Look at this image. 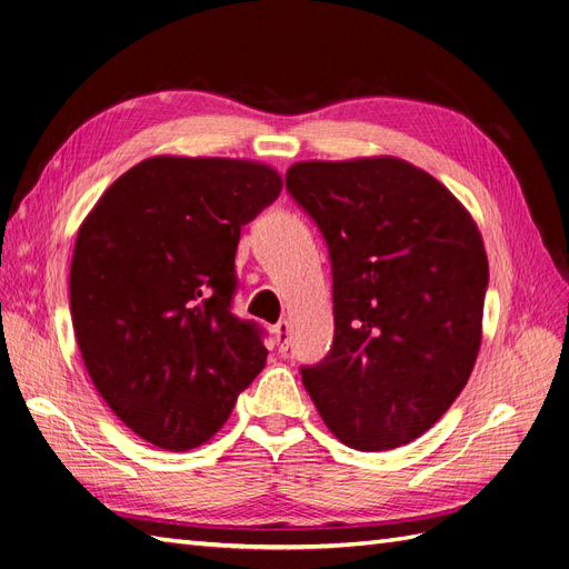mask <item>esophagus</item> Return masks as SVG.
Instances as JSON below:
<instances>
[{
  "label": "esophagus",
  "instance_id": "obj_1",
  "mask_svg": "<svg viewBox=\"0 0 569 569\" xmlns=\"http://www.w3.org/2000/svg\"><path fill=\"white\" fill-rule=\"evenodd\" d=\"M272 335H274V341H278V349L287 351V347H289V322L280 320L278 325L272 327Z\"/></svg>",
  "mask_w": 569,
  "mask_h": 569
}]
</instances>
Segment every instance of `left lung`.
I'll use <instances>...</instances> for the list:
<instances>
[{
  "instance_id": "left-lung-1",
  "label": "left lung",
  "mask_w": 569,
  "mask_h": 569,
  "mask_svg": "<svg viewBox=\"0 0 569 569\" xmlns=\"http://www.w3.org/2000/svg\"><path fill=\"white\" fill-rule=\"evenodd\" d=\"M287 189L332 261L335 341L306 391L330 432L389 451L427 432L468 385L489 261L468 209L396 157L299 161Z\"/></svg>"
}]
</instances>
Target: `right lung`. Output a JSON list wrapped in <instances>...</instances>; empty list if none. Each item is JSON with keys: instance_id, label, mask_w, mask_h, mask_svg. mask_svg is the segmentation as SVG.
I'll return each instance as SVG.
<instances>
[{"instance_id": "obj_1", "label": "right lung", "mask_w": 569, "mask_h": 569, "mask_svg": "<svg viewBox=\"0 0 569 569\" xmlns=\"http://www.w3.org/2000/svg\"><path fill=\"white\" fill-rule=\"evenodd\" d=\"M274 168L151 157L82 220L71 318L116 418L166 451L209 441L266 366L261 330L232 313L242 226L280 197Z\"/></svg>"}]
</instances>
